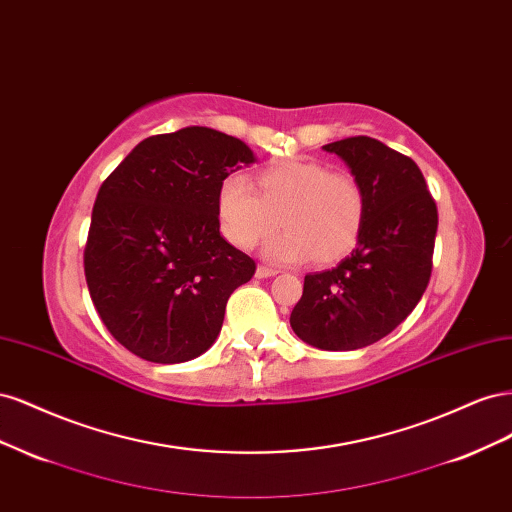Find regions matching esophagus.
Wrapping results in <instances>:
<instances>
[{"label": "esophagus", "mask_w": 512, "mask_h": 512, "mask_svg": "<svg viewBox=\"0 0 512 512\" xmlns=\"http://www.w3.org/2000/svg\"><path fill=\"white\" fill-rule=\"evenodd\" d=\"M277 273H280V271L273 269V267H265V265H260L256 269V277H260V280H262V277H271V275H277Z\"/></svg>", "instance_id": "esophagus-1"}]
</instances>
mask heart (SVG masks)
<instances>
[{
	"label": "heart",
	"instance_id": "obj_1",
	"mask_svg": "<svg viewBox=\"0 0 512 512\" xmlns=\"http://www.w3.org/2000/svg\"><path fill=\"white\" fill-rule=\"evenodd\" d=\"M256 190L241 175L218 188L222 235L241 250L269 237L280 222L286 230L265 245L275 262H335L359 243L367 218V192L348 170H329L316 160H282L260 168ZM278 218L275 219L274 215Z\"/></svg>",
	"mask_w": 512,
	"mask_h": 512
}]
</instances>
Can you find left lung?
<instances>
[{"label":"left lung","instance_id":"obj_1","mask_svg":"<svg viewBox=\"0 0 512 512\" xmlns=\"http://www.w3.org/2000/svg\"><path fill=\"white\" fill-rule=\"evenodd\" d=\"M359 177L367 218L356 250L335 269L305 275L290 327L320 350L376 344L421 301L433 267L438 207L416 162L369 136L324 145Z\"/></svg>","mask_w":512,"mask_h":512}]
</instances>
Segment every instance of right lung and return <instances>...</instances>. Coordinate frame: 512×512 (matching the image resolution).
Returning <instances> with one entry per match:
<instances>
[{
	"label": "right lung",
	"mask_w": 512,
	"mask_h": 512,
	"mask_svg": "<svg viewBox=\"0 0 512 512\" xmlns=\"http://www.w3.org/2000/svg\"><path fill=\"white\" fill-rule=\"evenodd\" d=\"M254 153L211 128L138 143L100 185L85 280L117 342L151 363H183L218 337L226 303L256 262L220 235L218 188Z\"/></svg>",
	"instance_id": "right-lung-1"
}]
</instances>
